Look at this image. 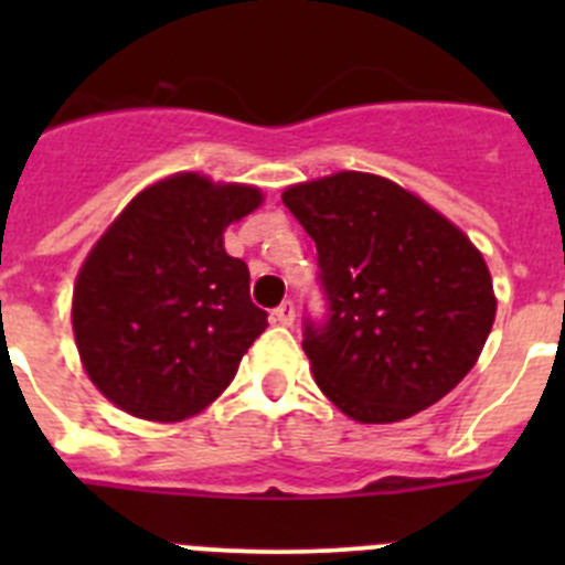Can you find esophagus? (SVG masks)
<instances>
[{
  "label": "esophagus",
  "mask_w": 565,
  "mask_h": 565,
  "mask_svg": "<svg viewBox=\"0 0 565 565\" xmlns=\"http://www.w3.org/2000/svg\"><path fill=\"white\" fill-rule=\"evenodd\" d=\"M294 317H297V308H294L291 299H282V302H279L271 313V319L277 322V326H291Z\"/></svg>",
  "instance_id": "obj_1"
}]
</instances>
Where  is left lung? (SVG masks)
Returning <instances> with one entry per match:
<instances>
[{"label":"left lung","instance_id":"1","mask_svg":"<svg viewBox=\"0 0 565 565\" xmlns=\"http://www.w3.org/2000/svg\"><path fill=\"white\" fill-rule=\"evenodd\" d=\"M317 243L326 322L306 317L302 351L344 416L391 424L427 411L472 371L495 294L481 252L398 183L339 172L286 189Z\"/></svg>","mask_w":565,"mask_h":565}]
</instances>
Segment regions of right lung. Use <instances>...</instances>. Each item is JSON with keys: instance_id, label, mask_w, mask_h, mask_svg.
<instances>
[{"instance_id": "1", "label": "right lung", "mask_w": 565, "mask_h": 565, "mask_svg": "<svg viewBox=\"0 0 565 565\" xmlns=\"http://www.w3.org/2000/svg\"><path fill=\"white\" fill-rule=\"evenodd\" d=\"M263 192L183 172L152 183L115 217L73 288L84 371L129 416L183 422L228 387L268 313L223 228Z\"/></svg>"}]
</instances>
